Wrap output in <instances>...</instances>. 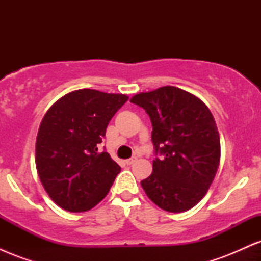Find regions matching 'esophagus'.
I'll return each mask as SVG.
<instances>
[{
  "mask_svg": "<svg viewBox=\"0 0 261 261\" xmlns=\"http://www.w3.org/2000/svg\"><path fill=\"white\" fill-rule=\"evenodd\" d=\"M136 161H137V158L133 157V158H130V160H126V164L127 166H131V164H134Z\"/></svg>",
  "mask_w": 261,
  "mask_h": 261,
  "instance_id": "obj_1",
  "label": "esophagus"
}]
</instances>
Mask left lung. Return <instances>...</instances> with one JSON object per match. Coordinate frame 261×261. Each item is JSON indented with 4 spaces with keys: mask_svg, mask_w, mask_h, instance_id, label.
Masks as SVG:
<instances>
[{
    "mask_svg": "<svg viewBox=\"0 0 261 261\" xmlns=\"http://www.w3.org/2000/svg\"><path fill=\"white\" fill-rule=\"evenodd\" d=\"M130 101L149 115L155 153L163 154L141 181L146 195L164 211H188L206 195L220 166L214 115L200 98L173 86L139 93Z\"/></svg>",
    "mask_w": 261,
    "mask_h": 261,
    "instance_id": "left-lung-1",
    "label": "left lung"
}]
</instances>
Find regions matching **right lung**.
<instances>
[{"label":"right lung","mask_w":261,"mask_h":261,"mask_svg":"<svg viewBox=\"0 0 261 261\" xmlns=\"http://www.w3.org/2000/svg\"><path fill=\"white\" fill-rule=\"evenodd\" d=\"M126 94L77 89L62 95L45 113L35 142L41 184L56 205L85 212L109 193L120 167L98 145Z\"/></svg>","instance_id":"obj_1"}]
</instances>
